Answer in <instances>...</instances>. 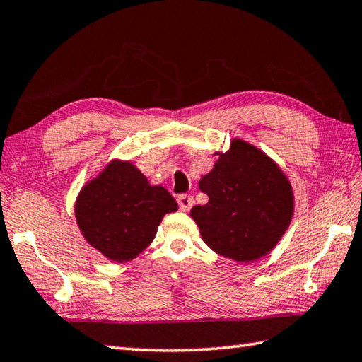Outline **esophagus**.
I'll use <instances>...</instances> for the list:
<instances>
[{
  "instance_id": "obj_1",
  "label": "esophagus",
  "mask_w": 362,
  "mask_h": 362,
  "mask_svg": "<svg viewBox=\"0 0 362 362\" xmlns=\"http://www.w3.org/2000/svg\"><path fill=\"white\" fill-rule=\"evenodd\" d=\"M176 202H178V206L181 211H189L192 206H194V197L192 195H187V194H181L176 197Z\"/></svg>"
}]
</instances>
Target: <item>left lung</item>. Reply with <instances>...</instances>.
<instances>
[{
  "label": "left lung",
  "mask_w": 362,
  "mask_h": 362,
  "mask_svg": "<svg viewBox=\"0 0 362 362\" xmlns=\"http://www.w3.org/2000/svg\"><path fill=\"white\" fill-rule=\"evenodd\" d=\"M200 189L209 202L194 206L190 216L206 245L230 259H259L291 223L289 181L274 160L243 140H233L231 150L220 154Z\"/></svg>",
  "instance_id": "left-lung-1"
}]
</instances>
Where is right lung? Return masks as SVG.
<instances>
[{
    "label": "right lung",
    "mask_w": 362,
    "mask_h": 362,
    "mask_svg": "<svg viewBox=\"0 0 362 362\" xmlns=\"http://www.w3.org/2000/svg\"><path fill=\"white\" fill-rule=\"evenodd\" d=\"M178 209L129 162L114 160L81 190L76 220L86 240L115 262L134 259L153 242L162 217Z\"/></svg>",
    "instance_id": "obj_1"
}]
</instances>
